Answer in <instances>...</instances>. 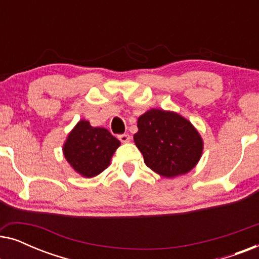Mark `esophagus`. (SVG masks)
Returning a JSON list of instances; mask_svg holds the SVG:
<instances>
[{
    "mask_svg": "<svg viewBox=\"0 0 259 259\" xmlns=\"http://www.w3.org/2000/svg\"><path fill=\"white\" fill-rule=\"evenodd\" d=\"M118 138L121 143H128V141L131 140L130 134H120V136H118Z\"/></svg>",
    "mask_w": 259,
    "mask_h": 259,
    "instance_id": "esophagus-1",
    "label": "esophagus"
}]
</instances>
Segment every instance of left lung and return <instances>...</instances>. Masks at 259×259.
Masks as SVG:
<instances>
[{
    "instance_id": "1",
    "label": "left lung",
    "mask_w": 259,
    "mask_h": 259,
    "mask_svg": "<svg viewBox=\"0 0 259 259\" xmlns=\"http://www.w3.org/2000/svg\"><path fill=\"white\" fill-rule=\"evenodd\" d=\"M134 143L145 164L168 178L190 172L203 152V140L189 120L161 109H151L138 119Z\"/></svg>"
}]
</instances>
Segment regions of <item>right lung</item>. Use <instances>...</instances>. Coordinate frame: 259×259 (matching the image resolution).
Segmentation results:
<instances>
[{
    "instance_id": "1",
    "label": "right lung",
    "mask_w": 259,
    "mask_h": 259,
    "mask_svg": "<svg viewBox=\"0 0 259 259\" xmlns=\"http://www.w3.org/2000/svg\"><path fill=\"white\" fill-rule=\"evenodd\" d=\"M119 146L120 141L108 130L92 127L86 120H81L69 133L63 154L77 173L91 178L107 167Z\"/></svg>"
}]
</instances>
